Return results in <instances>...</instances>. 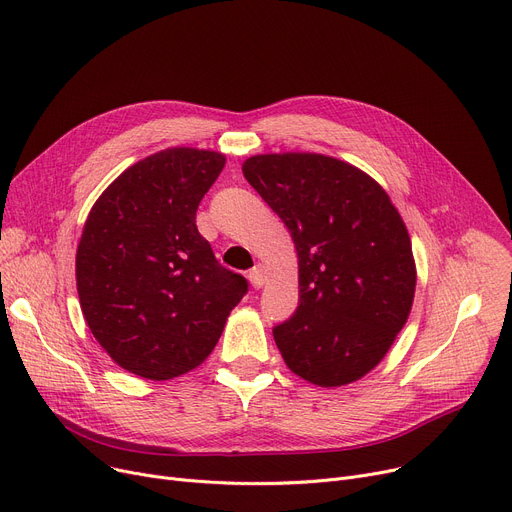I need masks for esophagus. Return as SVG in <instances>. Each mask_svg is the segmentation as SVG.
I'll return each instance as SVG.
<instances>
[{
    "label": "esophagus",
    "mask_w": 512,
    "mask_h": 512,
    "mask_svg": "<svg viewBox=\"0 0 512 512\" xmlns=\"http://www.w3.org/2000/svg\"><path fill=\"white\" fill-rule=\"evenodd\" d=\"M264 281H266V277H264V266L258 264L256 268L250 270V283H252L254 289H260V287L264 285Z\"/></svg>",
    "instance_id": "esophagus-1"
}]
</instances>
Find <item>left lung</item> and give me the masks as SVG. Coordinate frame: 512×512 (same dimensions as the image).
I'll return each instance as SVG.
<instances>
[{
	"label": "left lung",
	"mask_w": 512,
	"mask_h": 512,
	"mask_svg": "<svg viewBox=\"0 0 512 512\" xmlns=\"http://www.w3.org/2000/svg\"><path fill=\"white\" fill-rule=\"evenodd\" d=\"M242 170L297 250L299 307L272 330L287 367L320 387L365 377L414 303L416 262L402 215L377 180L330 155L260 153Z\"/></svg>",
	"instance_id": "left-lung-1"
}]
</instances>
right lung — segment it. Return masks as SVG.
I'll return each mask as SVG.
<instances>
[{"label":"right lung","instance_id":"add662e5","mask_svg":"<svg viewBox=\"0 0 512 512\" xmlns=\"http://www.w3.org/2000/svg\"><path fill=\"white\" fill-rule=\"evenodd\" d=\"M225 166L211 149L151 153L98 196L75 254L90 332L125 371L166 381L199 367L248 291L196 229Z\"/></svg>","mask_w":512,"mask_h":512}]
</instances>
